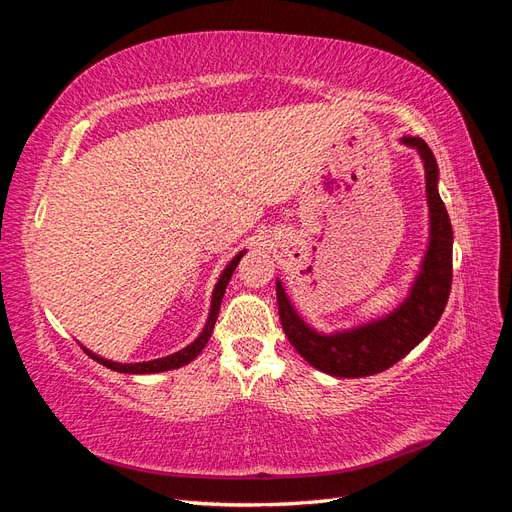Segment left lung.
Here are the masks:
<instances>
[{
  "instance_id": "left-lung-1",
  "label": "left lung",
  "mask_w": 512,
  "mask_h": 512,
  "mask_svg": "<svg viewBox=\"0 0 512 512\" xmlns=\"http://www.w3.org/2000/svg\"><path fill=\"white\" fill-rule=\"evenodd\" d=\"M408 147H416L425 162L427 203L431 218L429 250L423 260L421 275L406 303L391 316L367 327L352 329L337 335H320L294 312L282 284H275L277 309L288 342L303 359L324 374L339 378L374 376L393 367L399 359L429 335L436 327L453 284V228L446 207L438 194V164L423 138L404 136Z\"/></svg>"
}]
</instances>
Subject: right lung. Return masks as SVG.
<instances>
[{
  "instance_id": "1",
  "label": "right lung",
  "mask_w": 512,
  "mask_h": 512,
  "mask_svg": "<svg viewBox=\"0 0 512 512\" xmlns=\"http://www.w3.org/2000/svg\"><path fill=\"white\" fill-rule=\"evenodd\" d=\"M241 256H243V252H241V254H237L235 258H232L230 265L224 269V273H222V277H220L218 286H215V290H213L211 314H209V320H207V324H205V329H203V333H200V337H198V339H194V342H192L188 348H183V350H179V352H175V354H168V356H164V359L145 361V363H113V361H106V359H102V356H98V354H94V352H89V350H85V348H83V350L91 356V359L98 361L100 365H104V367H108V369L121 371V374H156V371L175 369V367H181V365H185V363H190L192 359H196V356L200 354V350H203V348H205V344L209 342L211 331H213V327H215V320H218L220 303H222V297H224V292H226L228 280H230L232 271L237 269Z\"/></svg>"
}]
</instances>
